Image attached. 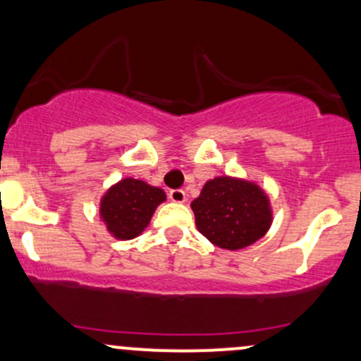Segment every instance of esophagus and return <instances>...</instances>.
<instances>
[{
  "mask_svg": "<svg viewBox=\"0 0 361 361\" xmlns=\"http://www.w3.org/2000/svg\"><path fill=\"white\" fill-rule=\"evenodd\" d=\"M169 197L173 203H184V201L188 200V196H185V192L182 191V189H172V191L169 192Z\"/></svg>",
  "mask_w": 361,
  "mask_h": 361,
  "instance_id": "esophagus-1",
  "label": "esophagus"
}]
</instances>
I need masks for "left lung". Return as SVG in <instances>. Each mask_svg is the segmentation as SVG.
Returning a JSON list of instances; mask_svg holds the SVG:
<instances>
[{
	"label": "left lung",
	"mask_w": 361,
	"mask_h": 361,
	"mask_svg": "<svg viewBox=\"0 0 361 361\" xmlns=\"http://www.w3.org/2000/svg\"><path fill=\"white\" fill-rule=\"evenodd\" d=\"M196 227L224 250H241L258 241L272 224L269 197L253 182L216 177L191 203Z\"/></svg>",
	"instance_id": "8db88e82"
}]
</instances>
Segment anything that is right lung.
I'll return each mask as SVG.
<instances>
[{"instance_id":"right-lung-1","label":"right lung","mask_w":361,"mask_h":361,"mask_svg":"<svg viewBox=\"0 0 361 361\" xmlns=\"http://www.w3.org/2000/svg\"><path fill=\"white\" fill-rule=\"evenodd\" d=\"M165 192L142 180L127 177L106 191L102 200V219L117 239H133L148 227Z\"/></svg>"}]
</instances>
